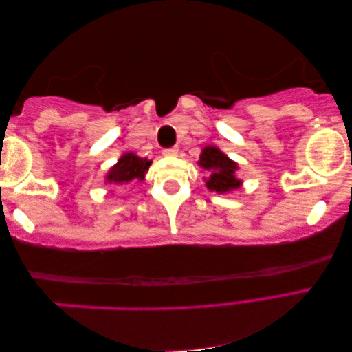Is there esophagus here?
I'll use <instances>...</instances> for the list:
<instances>
[{
  "instance_id": "34e87169",
  "label": "esophagus",
  "mask_w": 352,
  "mask_h": 352,
  "mask_svg": "<svg viewBox=\"0 0 352 352\" xmlns=\"http://www.w3.org/2000/svg\"><path fill=\"white\" fill-rule=\"evenodd\" d=\"M177 151H179V149H177L176 146L166 148V149H164V155H166V157H175V155H177Z\"/></svg>"
}]
</instances>
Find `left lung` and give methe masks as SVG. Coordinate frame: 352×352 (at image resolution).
<instances>
[{
	"mask_svg": "<svg viewBox=\"0 0 352 352\" xmlns=\"http://www.w3.org/2000/svg\"><path fill=\"white\" fill-rule=\"evenodd\" d=\"M198 165L210 173L209 177H206V186L212 192L228 193L241 186V181L235 175L239 165L217 146H206L199 155Z\"/></svg>",
	"mask_w": 352,
	"mask_h": 352,
	"instance_id": "1",
	"label": "left lung"
}]
</instances>
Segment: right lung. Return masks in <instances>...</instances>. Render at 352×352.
Returning a JSON list of instances; mask_svg holds the SVG:
<instances>
[{"label": "right lung", "instance_id": "add662e5", "mask_svg": "<svg viewBox=\"0 0 352 352\" xmlns=\"http://www.w3.org/2000/svg\"><path fill=\"white\" fill-rule=\"evenodd\" d=\"M151 165V160L138 157L134 153H124L118 162L109 170L106 181L109 184H129L132 181L140 182Z\"/></svg>", "mask_w": 352, "mask_h": 352}]
</instances>
